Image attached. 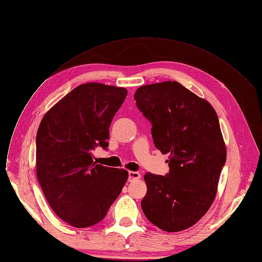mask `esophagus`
Returning <instances> with one entry per match:
<instances>
[{
    "mask_svg": "<svg viewBox=\"0 0 262 262\" xmlns=\"http://www.w3.org/2000/svg\"><path fill=\"white\" fill-rule=\"evenodd\" d=\"M140 178H141V174L138 173V172H136V171H129V173H128V180H129V182L138 180Z\"/></svg>",
    "mask_w": 262,
    "mask_h": 262,
    "instance_id": "1",
    "label": "esophagus"
}]
</instances>
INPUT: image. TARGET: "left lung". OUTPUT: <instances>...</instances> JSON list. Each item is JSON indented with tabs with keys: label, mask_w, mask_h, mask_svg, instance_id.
I'll list each match as a JSON object with an SVG mask.
<instances>
[{
	"label": "left lung",
	"mask_w": 262,
	"mask_h": 262,
	"mask_svg": "<svg viewBox=\"0 0 262 262\" xmlns=\"http://www.w3.org/2000/svg\"><path fill=\"white\" fill-rule=\"evenodd\" d=\"M136 106L151 122L156 148L168 153L169 172H147L142 209L165 232H180L201 219L216 198L226 161L219 119L211 104L177 81L138 88Z\"/></svg>",
	"instance_id": "obj_1"
}]
</instances>
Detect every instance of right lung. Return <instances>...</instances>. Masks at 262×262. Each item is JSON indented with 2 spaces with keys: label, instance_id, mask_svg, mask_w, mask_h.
I'll return each mask as SVG.
<instances>
[{
  "label": "right lung",
  "instance_id": "add662e5",
  "mask_svg": "<svg viewBox=\"0 0 262 262\" xmlns=\"http://www.w3.org/2000/svg\"><path fill=\"white\" fill-rule=\"evenodd\" d=\"M127 90L84 83L44 115L36 138L37 177L54 212L72 226L100 222L128 180L124 169L93 161L92 151L109 146L111 121Z\"/></svg>",
  "mask_w": 262,
  "mask_h": 262
}]
</instances>
